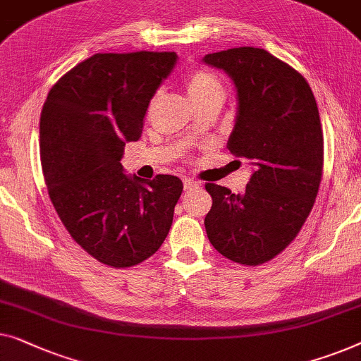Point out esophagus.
Instances as JSON below:
<instances>
[{"label":"esophagus","mask_w":361,"mask_h":361,"mask_svg":"<svg viewBox=\"0 0 361 361\" xmlns=\"http://www.w3.org/2000/svg\"><path fill=\"white\" fill-rule=\"evenodd\" d=\"M195 187H198V182L192 180V179H184V189L185 190H192V189H195Z\"/></svg>","instance_id":"1"}]
</instances>
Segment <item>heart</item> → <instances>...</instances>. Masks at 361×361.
I'll use <instances>...</instances> for the list:
<instances>
[{"label": "heart", "mask_w": 361, "mask_h": 361, "mask_svg": "<svg viewBox=\"0 0 361 361\" xmlns=\"http://www.w3.org/2000/svg\"><path fill=\"white\" fill-rule=\"evenodd\" d=\"M185 90L192 104L207 101V99L224 96V87L216 75L207 70H195L185 78Z\"/></svg>", "instance_id": "heart-1"}]
</instances>
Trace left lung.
<instances>
[{"mask_svg": "<svg viewBox=\"0 0 361 361\" xmlns=\"http://www.w3.org/2000/svg\"><path fill=\"white\" fill-rule=\"evenodd\" d=\"M236 87L228 149L254 166L244 193L207 184L213 205L207 236L229 260L259 265L300 233L319 190L324 161L316 99L305 78L264 49L239 47L203 56Z\"/></svg>", "mask_w": 361, "mask_h": 361, "instance_id": "1", "label": "left lung"}]
</instances>
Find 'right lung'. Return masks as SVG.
<instances>
[{"label":"right lung","instance_id":"right-lung-1","mask_svg":"<svg viewBox=\"0 0 361 361\" xmlns=\"http://www.w3.org/2000/svg\"><path fill=\"white\" fill-rule=\"evenodd\" d=\"M177 63L174 51L96 54L51 87L40 116V163L71 238L109 267L151 257L168 236L182 180L123 172L149 101Z\"/></svg>","mask_w":361,"mask_h":361}]
</instances>
